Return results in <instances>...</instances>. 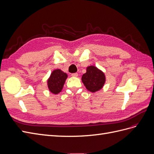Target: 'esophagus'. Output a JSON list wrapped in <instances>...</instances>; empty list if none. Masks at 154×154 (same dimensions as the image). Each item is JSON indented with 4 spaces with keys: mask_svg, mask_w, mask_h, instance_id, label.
Returning <instances> with one entry per match:
<instances>
[{
    "mask_svg": "<svg viewBox=\"0 0 154 154\" xmlns=\"http://www.w3.org/2000/svg\"><path fill=\"white\" fill-rule=\"evenodd\" d=\"M78 76V74L77 72H75V73H72V76H74V77H77Z\"/></svg>",
    "mask_w": 154,
    "mask_h": 154,
    "instance_id": "1",
    "label": "esophagus"
}]
</instances>
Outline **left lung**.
<instances>
[{"label": "left lung", "instance_id": "1", "mask_svg": "<svg viewBox=\"0 0 154 154\" xmlns=\"http://www.w3.org/2000/svg\"><path fill=\"white\" fill-rule=\"evenodd\" d=\"M82 82L87 89L92 92H95L103 87L105 76L104 73L94 66H89L87 68V72L83 74Z\"/></svg>", "mask_w": 154, "mask_h": 154}]
</instances>
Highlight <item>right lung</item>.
I'll return each instance as SVG.
<instances>
[{"mask_svg": "<svg viewBox=\"0 0 154 154\" xmlns=\"http://www.w3.org/2000/svg\"><path fill=\"white\" fill-rule=\"evenodd\" d=\"M67 78V74L62 71L61 70H54L51 73L50 78L48 80V85L49 91L53 94H58L63 88Z\"/></svg>", "mask_w": 154, "mask_h": 154, "instance_id": "1", "label": "right lung"}]
</instances>
